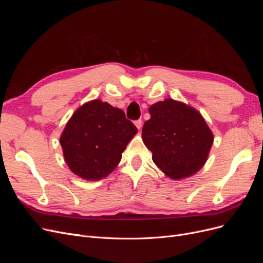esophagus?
Segmentation results:
<instances>
[{"label":"esophagus","mask_w":263,"mask_h":263,"mask_svg":"<svg viewBox=\"0 0 263 263\" xmlns=\"http://www.w3.org/2000/svg\"><path fill=\"white\" fill-rule=\"evenodd\" d=\"M135 126L137 127V129H138V130H140V129H141V127H142V122H141V119H137V121H135Z\"/></svg>","instance_id":"esophagus-1"}]
</instances>
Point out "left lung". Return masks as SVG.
<instances>
[{"label": "left lung", "mask_w": 263, "mask_h": 263, "mask_svg": "<svg viewBox=\"0 0 263 263\" xmlns=\"http://www.w3.org/2000/svg\"><path fill=\"white\" fill-rule=\"evenodd\" d=\"M142 140L166 177L193 176L205 164L214 136L201 113L184 103L166 99L149 107Z\"/></svg>", "instance_id": "1"}]
</instances>
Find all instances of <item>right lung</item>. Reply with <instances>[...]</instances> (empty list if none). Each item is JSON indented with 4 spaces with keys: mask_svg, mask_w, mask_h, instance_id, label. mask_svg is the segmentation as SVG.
<instances>
[{
    "mask_svg": "<svg viewBox=\"0 0 263 263\" xmlns=\"http://www.w3.org/2000/svg\"><path fill=\"white\" fill-rule=\"evenodd\" d=\"M137 128L121 108L93 100L71 116L60 137L70 170L87 181L106 178L122 159Z\"/></svg>",
    "mask_w": 263,
    "mask_h": 263,
    "instance_id": "obj_1",
    "label": "right lung"
}]
</instances>
